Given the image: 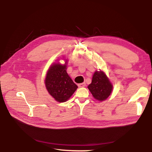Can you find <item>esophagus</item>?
Here are the masks:
<instances>
[{
    "label": "esophagus",
    "instance_id": "obj_1",
    "mask_svg": "<svg viewBox=\"0 0 152 152\" xmlns=\"http://www.w3.org/2000/svg\"><path fill=\"white\" fill-rule=\"evenodd\" d=\"M78 86H79V87H84L86 86V83H85V82H83V83L79 84H78Z\"/></svg>",
    "mask_w": 152,
    "mask_h": 152
}]
</instances>
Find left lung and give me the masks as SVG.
<instances>
[{
    "label": "left lung",
    "instance_id": "1",
    "mask_svg": "<svg viewBox=\"0 0 152 152\" xmlns=\"http://www.w3.org/2000/svg\"><path fill=\"white\" fill-rule=\"evenodd\" d=\"M112 88V84L102 71H96L94 73L91 84L88 86V89L93 97L99 101L107 99L111 94Z\"/></svg>",
    "mask_w": 152,
    "mask_h": 152
}]
</instances>
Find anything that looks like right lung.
<instances>
[{
  "mask_svg": "<svg viewBox=\"0 0 152 152\" xmlns=\"http://www.w3.org/2000/svg\"><path fill=\"white\" fill-rule=\"evenodd\" d=\"M66 68V64H54L49 69L45 80L49 93L60 103L67 101L78 87L68 75Z\"/></svg>",
  "mask_w": 152,
  "mask_h": 152,
  "instance_id": "1",
  "label": "right lung"
}]
</instances>
